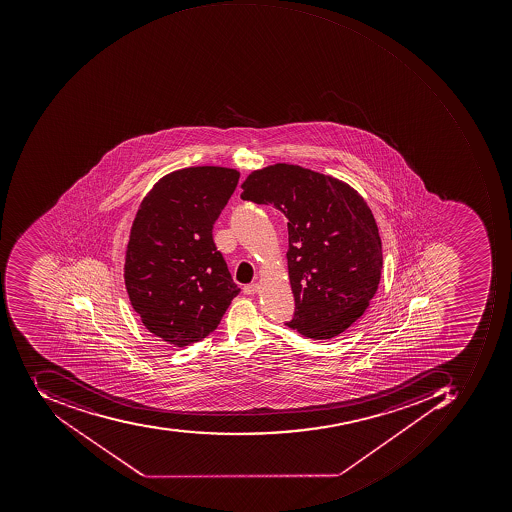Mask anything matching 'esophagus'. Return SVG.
I'll list each match as a JSON object with an SVG mask.
<instances>
[{
  "label": "esophagus",
  "mask_w": 512,
  "mask_h": 512,
  "mask_svg": "<svg viewBox=\"0 0 512 512\" xmlns=\"http://www.w3.org/2000/svg\"><path fill=\"white\" fill-rule=\"evenodd\" d=\"M258 292V284H248V286H244V293H247V295H256Z\"/></svg>",
  "instance_id": "1"
}]
</instances>
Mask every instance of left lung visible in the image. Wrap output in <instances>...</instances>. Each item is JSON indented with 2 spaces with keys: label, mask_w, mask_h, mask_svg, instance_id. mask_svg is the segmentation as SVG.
I'll return each instance as SVG.
<instances>
[{
  "label": "left lung",
  "mask_w": 512,
  "mask_h": 512,
  "mask_svg": "<svg viewBox=\"0 0 512 512\" xmlns=\"http://www.w3.org/2000/svg\"><path fill=\"white\" fill-rule=\"evenodd\" d=\"M242 189V200L289 220L295 313L286 326L312 340L345 332L368 309L382 273V242L363 197L337 178L286 163L251 172Z\"/></svg>",
  "instance_id": "left-lung-1"
}]
</instances>
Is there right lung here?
Here are the masks:
<instances>
[{"instance_id":"right-lung-1","label":"right lung","mask_w":512,"mask_h":512,"mask_svg":"<svg viewBox=\"0 0 512 512\" xmlns=\"http://www.w3.org/2000/svg\"><path fill=\"white\" fill-rule=\"evenodd\" d=\"M239 177L217 166L172 172L153 186L133 220L127 293L147 331L169 345L203 340L240 292L213 239Z\"/></svg>"}]
</instances>
